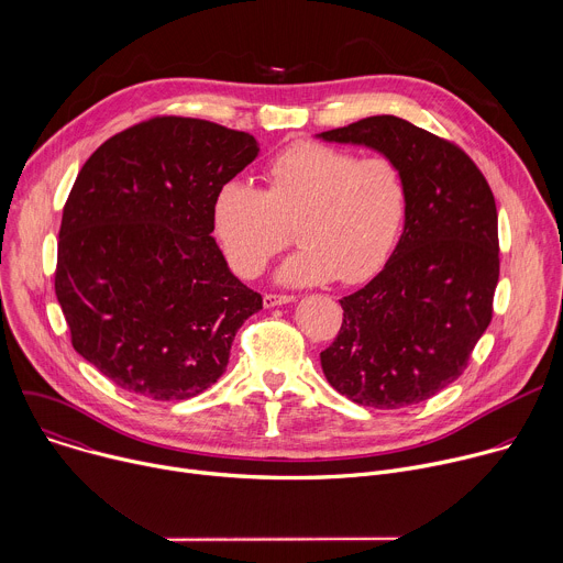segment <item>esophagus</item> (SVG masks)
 Instances as JSON below:
<instances>
[{
  "instance_id": "obj_1",
  "label": "esophagus",
  "mask_w": 563,
  "mask_h": 563,
  "mask_svg": "<svg viewBox=\"0 0 563 563\" xmlns=\"http://www.w3.org/2000/svg\"><path fill=\"white\" fill-rule=\"evenodd\" d=\"M296 296H289V294H265L263 296V305L269 309V307H278V305H287V302H294Z\"/></svg>"
}]
</instances>
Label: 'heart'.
<instances>
[{"label":"heart","instance_id":"heart-1","mask_svg":"<svg viewBox=\"0 0 563 563\" xmlns=\"http://www.w3.org/2000/svg\"><path fill=\"white\" fill-rule=\"evenodd\" d=\"M265 191L243 178L224 180L211 202V222L227 263L258 276L289 243L300 247L278 269L285 285L372 278L394 252L408 220V183L385 155L300 140L267 159Z\"/></svg>","mask_w":563,"mask_h":563}]
</instances>
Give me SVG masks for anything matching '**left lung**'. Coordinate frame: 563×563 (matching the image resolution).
Returning <instances> with one entry per match:
<instances>
[{"instance_id":"obj_1","label":"left lung","mask_w":563,"mask_h":563,"mask_svg":"<svg viewBox=\"0 0 563 563\" xmlns=\"http://www.w3.org/2000/svg\"><path fill=\"white\" fill-rule=\"evenodd\" d=\"M318 137L394 159L410 198L385 267L341 300L343 325L320 352V365L330 385L358 406L421 404L463 374L493 320L495 196L465 151L396 115H372Z\"/></svg>"}]
</instances>
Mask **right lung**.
<instances>
[{"label":"right lung","instance_id":"right-lung-1","mask_svg":"<svg viewBox=\"0 0 563 563\" xmlns=\"http://www.w3.org/2000/svg\"><path fill=\"white\" fill-rule=\"evenodd\" d=\"M258 151L245 131L163 115L115 133L79 169L55 294L75 352L118 387L185 400L224 374L263 296L229 272L211 202Z\"/></svg>","mask_w":563,"mask_h":563}]
</instances>
